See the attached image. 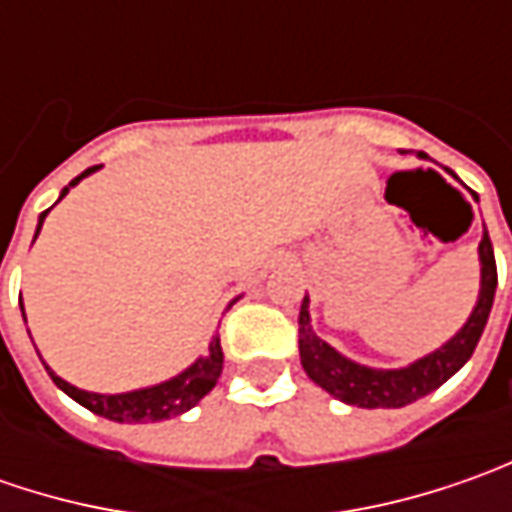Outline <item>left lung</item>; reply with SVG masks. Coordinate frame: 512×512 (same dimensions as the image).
<instances>
[{
    "label": "left lung",
    "instance_id": "8db88e82",
    "mask_svg": "<svg viewBox=\"0 0 512 512\" xmlns=\"http://www.w3.org/2000/svg\"><path fill=\"white\" fill-rule=\"evenodd\" d=\"M479 262H482V290H479V302L462 330L439 350H433L419 362L399 367V370L364 367V364L350 362L347 356L336 353L325 339H319L313 333L305 296L302 310H299V356H302L305 373L319 387H325L330 396H336L344 404H356V407H404V404L433 393L453 373H459L464 362L473 356L476 344L482 339L484 325H487L490 307H493L499 273H496V256H493L487 230L479 242Z\"/></svg>",
    "mask_w": 512,
    "mask_h": 512
}]
</instances>
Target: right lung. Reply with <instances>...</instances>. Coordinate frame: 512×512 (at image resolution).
Returning <instances> with one entry per match:
<instances>
[{"label": "right lung", "mask_w": 512, "mask_h": 512, "mask_svg": "<svg viewBox=\"0 0 512 512\" xmlns=\"http://www.w3.org/2000/svg\"><path fill=\"white\" fill-rule=\"evenodd\" d=\"M99 168V165H96ZM96 168H88L82 176H76L59 199L68 196V190L73 185H79V179L90 176ZM48 210L39 216V227H36V236L42 230ZM22 316H25V307H22ZM222 362H225V353H222V344H219V333L210 339L205 356H199L196 362L190 364L187 370H182L179 376H173L168 382L153 384V387H142V390H130V393H88V390H79L65 379H59L48 364L45 370L50 373L53 384L59 390H65L73 402H79L82 407H88L90 413L96 416H105L110 422H162V419H173V416H182L185 410H190L193 404H199L205 399L207 393L216 387L219 376H222Z\"/></svg>", "instance_id": "right-lung-1"}]
</instances>
